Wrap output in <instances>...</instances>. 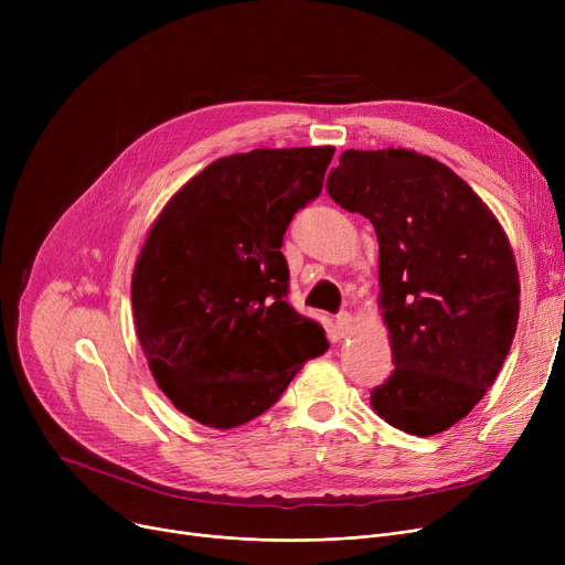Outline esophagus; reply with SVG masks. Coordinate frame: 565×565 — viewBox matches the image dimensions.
I'll return each mask as SVG.
<instances>
[{
  "instance_id": "obj_1",
  "label": "esophagus",
  "mask_w": 565,
  "mask_h": 565,
  "mask_svg": "<svg viewBox=\"0 0 565 565\" xmlns=\"http://www.w3.org/2000/svg\"><path fill=\"white\" fill-rule=\"evenodd\" d=\"M352 332V316L350 313H339L334 322V341L345 339Z\"/></svg>"
}]
</instances>
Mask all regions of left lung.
Segmentation results:
<instances>
[{"label": "left lung", "instance_id": "left-lung-1", "mask_svg": "<svg viewBox=\"0 0 565 565\" xmlns=\"http://www.w3.org/2000/svg\"><path fill=\"white\" fill-rule=\"evenodd\" d=\"M328 192L371 220L380 245L377 305L396 369L371 405L409 435L444 433L492 387L515 337L509 235L458 173L407 148H348Z\"/></svg>", "mask_w": 565, "mask_h": 565}]
</instances>
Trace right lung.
<instances>
[{"instance_id": "right-lung-1", "label": "right lung", "mask_w": 565, "mask_h": 565, "mask_svg": "<svg viewBox=\"0 0 565 565\" xmlns=\"http://www.w3.org/2000/svg\"><path fill=\"white\" fill-rule=\"evenodd\" d=\"M334 146L254 148L207 164L148 231L132 273L137 339L178 412L217 430L273 407L330 348L286 302L281 243L322 190Z\"/></svg>"}]
</instances>
